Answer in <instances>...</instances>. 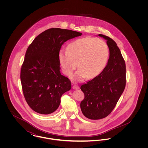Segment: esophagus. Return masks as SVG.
I'll return each mask as SVG.
<instances>
[{
  "label": "esophagus",
  "instance_id": "esophagus-1",
  "mask_svg": "<svg viewBox=\"0 0 148 148\" xmlns=\"http://www.w3.org/2000/svg\"><path fill=\"white\" fill-rule=\"evenodd\" d=\"M73 89H74V90H77L79 89V86H77V85H73Z\"/></svg>",
  "mask_w": 148,
  "mask_h": 148
}]
</instances>
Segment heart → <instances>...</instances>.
<instances>
[{
	"mask_svg": "<svg viewBox=\"0 0 148 148\" xmlns=\"http://www.w3.org/2000/svg\"><path fill=\"white\" fill-rule=\"evenodd\" d=\"M66 50H61L59 53L60 66L64 74L68 77L77 66L79 70L73 78L78 82L86 77L90 79L97 77L105 69L109 58L108 44L95 38L77 39L68 45Z\"/></svg>",
	"mask_w": 148,
	"mask_h": 148,
	"instance_id": "b5f03b06",
	"label": "heart"
}]
</instances>
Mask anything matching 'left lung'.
Segmentation results:
<instances>
[{"instance_id": "1", "label": "left lung", "mask_w": 148, "mask_h": 148, "mask_svg": "<svg viewBox=\"0 0 148 148\" xmlns=\"http://www.w3.org/2000/svg\"><path fill=\"white\" fill-rule=\"evenodd\" d=\"M106 40L109 58L105 69L97 77L81 85L84 99L82 112L92 120L106 118L112 112L126 85V66L119 48L110 38L99 34Z\"/></svg>"}]
</instances>
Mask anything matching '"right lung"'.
I'll return each instance as SVG.
<instances>
[{
    "label": "right lung",
    "instance_id": "1",
    "mask_svg": "<svg viewBox=\"0 0 148 148\" xmlns=\"http://www.w3.org/2000/svg\"><path fill=\"white\" fill-rule=\"evenodd\" d=\"M82 34L68 29H49L29 46L21 66V80L25 100L35 112H54L62 95L71 90L70 80L60 71L59 53L64 42Z\"/></svg>",
    "mask_w": 148,
    "mask_h": 148
}]
</instances>
